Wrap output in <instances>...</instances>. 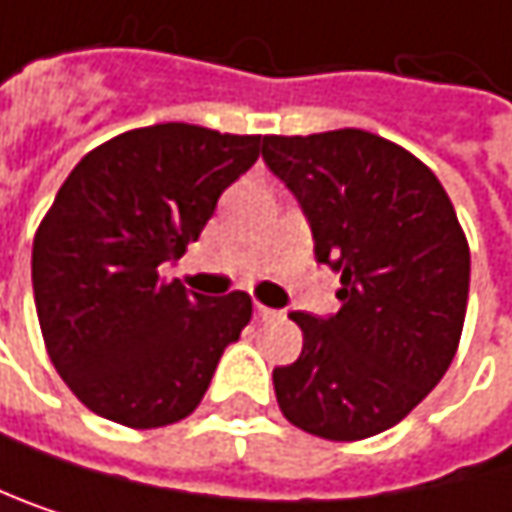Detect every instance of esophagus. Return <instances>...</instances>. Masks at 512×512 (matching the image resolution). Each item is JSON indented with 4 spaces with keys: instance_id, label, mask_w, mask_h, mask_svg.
I'll use <instances>...</instances> for the list:
<instances>
[{
    "instance_id": "34e87169",
    "label": "esophagus",
    "mask_w": 512,
    "mask_h": 512,
    "mask_svg": "<svg viewBox=\"0 0 512 512\" xmlns=\"http://www.w3.org/2000/svg\"><path fill=\"white\" fill-rule=\"evenodd\" d=\"M271 316H274V310H268V307L256 304V319H259V322H265V319H271Z\"/></svg>"
}]
</instances>
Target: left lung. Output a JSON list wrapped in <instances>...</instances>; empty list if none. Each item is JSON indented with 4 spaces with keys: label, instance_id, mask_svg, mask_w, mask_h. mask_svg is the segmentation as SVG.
<instances>
[{
    "label": "left lung",
    "instance_id": "8db88e82",
    "mask_svg": "<svg viewBox=\"0 0 512 512\" xmlns=\"http://www.w3.org/2000/svg\"><path fill=\"white\" fill-rule=\"evenodd\" d=\"M262 160L343 283L334 316H289L304 349L274 370L280 411L328 441L379 435L441 382L462 337L471 253L453 202L411 151L358 128L265 136Z\"/></svg>",
    "mask_w": 512,
    "mask_h": 512
}]
</instances>
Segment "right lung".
<instances>
[{
  "mask_svg": "<svg viewBox=\"0 0 512 512\" xmlns=\"http://www.w3.org/2000/svg\"><path fill=\"white\" fill-rule=\"evenodd\" d=\"M262 136L166 122L92 148L32 244V289L53 367L95 414L154 429L184 420L253 316L247 292L205 298L160 265L184 256Z\"/></svg>",
  "mask_w": 512,
  "mask_h": 512,
  "instance_id": "obj_1",
  "label": "right lung"
}]
</instances>
